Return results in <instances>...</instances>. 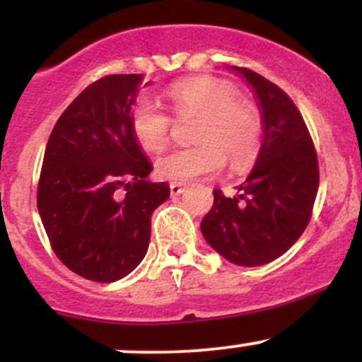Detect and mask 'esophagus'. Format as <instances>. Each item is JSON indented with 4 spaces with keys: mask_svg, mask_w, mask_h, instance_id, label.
<instances>
[{
    "mask_svg": "<svg viewBox=\"0 0 362 362\" xmlns=\"http://www.w3.org/2000/svg\"><path fill=\"white\" fill-rule=\"evenodd\" d=\"M185 190V187L182 184H170V194L172 195H180Z\"/></svg>",
    "mask_w": 362,
    "mask_h": 362,
    "instance_id": "obj_1",
    "label": "esophagus"
}]
</instances>
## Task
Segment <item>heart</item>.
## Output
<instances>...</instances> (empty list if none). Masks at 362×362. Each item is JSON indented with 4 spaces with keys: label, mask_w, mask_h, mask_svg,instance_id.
Instances as JSON below:
<instances>
[{
    "label": "heart",
    "mask_w": 362,
    "mask_h": 362,
    "mask_svg": "<svg viewBox=\"0 0 362 362\" xmlns=\"http://www.w3.org/2000/svg\"><path fill=\"white\" fill-rule=\"evenodd\" d=\"M165 97L177 119L197 115L192 134L197 144L158 158V177L184 184L219 172L226 160L233 170L255 161L264 129L262 115L253 103L236 98L238 91L233 85L219 78L197 76L172 85ZM129 122L144 151L160 153L168 146L172 119L153 103H136Z\"/></svg>",
    "instance_id": "obj_1"
}]
</instances>
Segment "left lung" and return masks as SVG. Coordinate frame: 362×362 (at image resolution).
I'll return each mask as SVG.
<instances>
[{
    "label": "left lung",
    "mask_w": 362,
    "mask_h": 362,
    "mask_svg": "<svg viewBox=\"0 0 362 362\" xmlns=\"http://www.w3.org/2000/svg\"><path fill=\"white\" fill-rule=\"evenodd\" d=\"M260 103L264 141L238 197L214 189L201 223L206 242L245 267L269 264L288 252L308 226L320 172L308 127L289 95L248 68H236Z\"/></svg>",
    "instance_id": "1"
}]
</instances>
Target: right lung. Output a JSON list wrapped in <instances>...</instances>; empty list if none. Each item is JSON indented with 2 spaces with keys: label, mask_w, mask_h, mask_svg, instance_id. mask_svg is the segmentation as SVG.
I'll use <instances>...</instances> for the list:
<instances>
[{
  "label": "right lung",
  "mask_w": 362,
  "mask_h": 362,
  "mask_svg": "<svg viewBox=\"0 0 362 362\" xmlns=\"http://www.w3.org/2000/svg\"><path fill=\"white\" fill-rule=\"evenodd\" d=\"M143 74H109L61 114L45 146L37 207L54 253L78 276L114 282L139 265L151 214L170 195L131 131Z\"/></svg>",
  "instance_id": "right-lung-1"
}]
</instances>
